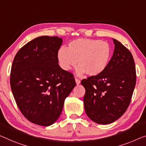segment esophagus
<instances>
[{
	"label": "esophagus",
	"mask_w": 146,
	"mask_h": 146,
	"mask_svg": "<svg viewBox=\"0 0 146 146\" xmlns=\"http://www.w3.org/2000/svg\"><path fill=\"white\" fill-rule=\"evenodd\" d=\"M75 82H76V84H79L80 83V80L79 79H77V78H75Z\"/></svg>",
	"instance_id": "34e87169"
}]
</instances>
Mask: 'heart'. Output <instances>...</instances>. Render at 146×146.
Wrapping results in <instances>:
<instances>
[{"label":"heart","instance_id":"1","mask_svg":"<svg viewBox=\"0 0 146 146\" xmlns=\"http://www.w3.org/2000/svg\"><path fill=\"white\" fill-rule=\"evenodd\" d=\"M111 57V48L106 41L100 39L78 38L69 43L67 49L61 47L58 52L60 66L69 70L77 64L79 75L88 76L102 73L108 67Z\"/></svg>","mask_w":146,"mask_h":146}]
</instances>
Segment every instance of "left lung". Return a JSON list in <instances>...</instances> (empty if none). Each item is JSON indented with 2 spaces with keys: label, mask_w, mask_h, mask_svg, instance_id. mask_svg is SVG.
I'll list each match as a JSON object with an SVG mask.
<instances>
[{
  "label": "left lung",
  "mask_w": 146,
  "mask_h": 146,
  "mask_svg": "<svg viewBox=\"0 0 146 146\" xmlns=\"http://www.w3.org/2000/svg\"><path fill=\"white\" fill-rule=\"evenodd\" d=\"M113 40V54L106 69L81 80L86 90V113L91 120L102 125L111 123L125 113L136 85V67L131 52L119 41Z\"/></svg>",
  "instance_id": "1"
}]
</instances>
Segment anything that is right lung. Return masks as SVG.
<instances>
[{"mask_svg":"<svg viewBox=\"0 0 146 146\" xmlns=\"http://www.w3.org/2000/svg\"><path fill=\"white\" fill-rule=\"evenodd\" d=\"M62 38L41 36L19 49L13 60L10 86L17 106L27 120L48 127L62 113L76 85L73 75L58 64Z\"/></svg>","mask_w":146,"mask_h":146,"instance_id":"1","label":"right lung"}]
</instances>
